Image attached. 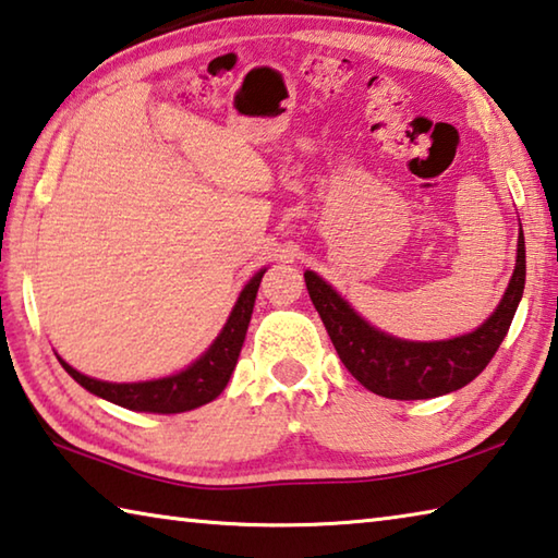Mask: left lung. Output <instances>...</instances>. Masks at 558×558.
<instances>
[{
	"label": "left lung",
	"instance_id": "1",
	"mask_svg": "<svg viewBox=\"0 0 558 558\" xmlns=\"http://www.w3.org/2000/svg\"><path fill=\"white\" fill-rule=\"evenodd\" d=\"M524 277L526 257L520 225L512 279L490 318L471 333L456 338L404 340L367 324L324 277L311 269L304 271L308 296L348 373L369 392L404 402L456 392L483 373L510 330L524 294Z\"/></svg>",
	"mask_w": 558,
	"mask_h": 558
}]
</instances>
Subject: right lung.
<instances>
[{
    "label": "right lung",
    "instance_id": "right-lung-1",
    "mask_svg": "<svg viewBox=\"0 0 558 558\" xmlns=\"http://www.w3.org/2000/svg\"><path fill=\"white\" fill-rule=\"evenodd\" d=\"M264 271H267V267L259 269L247 284H244L218 338L213 340L201 357H195L189 367H183L181 373H173L159 379H146V383H105V379H95L77 373V369L68 365L61 355H58V363H61L65 373L71 375L77 385L85 387L90 395L107 399V402H112L117 407L132 409V412L181 414L191 412V409H198L213 402L230 383L232 369L238 365L244 336H247L254 299H257V289Z\"/></svg>",
    "mask_w": 558,
    "mask_h": 558
}]
</instances>
